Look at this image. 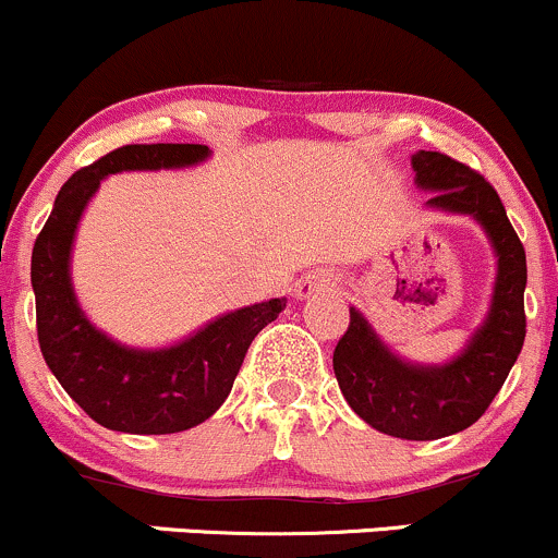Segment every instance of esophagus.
Wrapping results in <instances>:
<instances>
[{"mask_svg":"<svg viewBox=\"0 0 558 558\" xmlns=\"http://www.w3.org/2000/svg\"><path fill=\"white\" fill-rule=\"evenodd\" d=\"M329 287H332V281L325 279V277H308V279H303L301 284H298V298H311L314 292L329 290Z\"/></svg>","mask_w":558,"mask_h":558,"instance_id":"esophagus-1","label":"esophagus"}]
</instances>
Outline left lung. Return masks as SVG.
<instances>
[{
	"label": "left lung",
	"instance_id": "8db88e82",
	"mask_svg": "<svg viewBox=\"0 0 558 558\" xmlns=\"http://www.w3.org/2000/svg\"><path fill=\"white\" fill-rule=\"evenodd\" d=\"M412 170L421 189L434 191L425 205L471 215L487 231L497 255L487 319L452 362L423 367L399 359L351 308L332 367L345 401L364 423L397 439L428 441L476 423L511 373L526 335V255L500 196L476 170L439 151H417Z\"/></svg>",
	"mask_w": 558,
	"mask_h": 558
}]
</instances>
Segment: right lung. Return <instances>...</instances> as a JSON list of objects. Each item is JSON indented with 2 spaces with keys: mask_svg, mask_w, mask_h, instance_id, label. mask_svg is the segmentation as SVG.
Wrapping results in <instances>:
<instances>
[{
  "mask_svg": "<svg viewBox=\"0 0 558 558\" xmlns=\"http://www.w3.org/2000/svg\"><path fill=\"white\" fill-rule=\"evenodd\" d=\"M199 143H137L106 154L63 183L32 253L37 335L47 367L63 391L104 428L122 434H178L205 423L231 393L250 343L284 311V298L218 316L159 351L128 349L89 325L71 287L69 260L76 226L106 175L172 170L205 161Z\"/></svg>",
  "mask_w": 558,
  "mask_h": 558,
  "instance_id": "1",
  "label": "right lung"
}]
</instances>
